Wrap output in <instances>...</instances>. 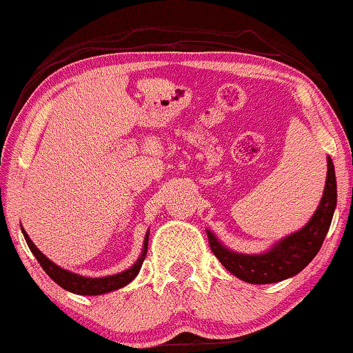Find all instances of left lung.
I'll use <instances>...</instances> for the list:
<instances>
[{
  "label": "left lung",
  "instance_id": "1",
  "mask_svg": "<svg viewBox=\"0 0 353 353\" xmlns=\"http://www.w3.org/2000/svg\"><path fill=\"white\" fill-rule=\"evenodd\" d=\"M336 208V177L330 156L327 157V181L319 208L301 230L285 236L263 253L246 254L230 250L206 230L212 253L221 265L236 278L253 285H270L283 281L300 273L316 256L330 230Z\"/></svg>",
  "mask_w": 353,
  "mask_h": 353
}]
</instances>
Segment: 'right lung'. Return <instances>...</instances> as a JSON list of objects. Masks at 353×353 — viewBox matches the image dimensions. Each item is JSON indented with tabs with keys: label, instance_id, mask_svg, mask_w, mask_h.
I'll return each instance as SVG.
<instances>
[{
	"label": "right lung",
	"instance_id": "obj_1",
	"mask_svg": "<svg viewBox=\"0 0 353 353\" xmlns=\"http://www.w3.org/2000/svg\"><path fill=\"white\" fill-rule=\"evenodd\" d=\"M21 233L25 236L26 245H28L30 250H32V253L34 254V258L38 259L41 268L45 270V273L63 290H67L70 293H75V295H83V296L105 295V293L115 292V290H120L125 285H129L130 281L137 276L139 271H141V266L142 263H144L145 254H147V245H149V231H147L144 238V245H142L141 256L137 258V261H135L130 268L120 271V273H115V274H108V276L90 278V276H82V274L73 273V271H68L61 268V266L55 265L52 259L46 258L45 254L34 246V243L30 239L28 233H26L23 228H21Z\"/></svg>",
	"mask_w": 353,
	"mask_h": 353
}]
</instances>
